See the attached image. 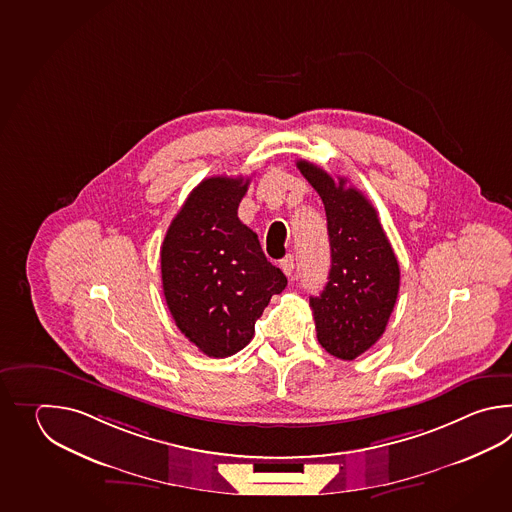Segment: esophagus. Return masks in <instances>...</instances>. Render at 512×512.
Returning a JSON list of instances; mask_svg holds the SVG:
<instances>
[{
	"label": "esophagus",
	"instance_id": "1",
	"mask_svg": "<svg viewBox=\"0 0 512 512\" xmlns=\"http://www.w3.org/2000/svg\"><path fill=\"white\" fill-rule=\"evenodd\" d=\"M280 267H282V271L287 274V276H293L294 272V258L293 256H287V258H283L280 261Z\"/></svg>",
	"mask_w": 512,
	"mask_h": 512
}]
</instances>
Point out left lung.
<instances>
[{
	"instance_id": "8db88e82",
	"label": "left lung",
	"mask_w": 512,
	"mask_h": 512,
	"mask_svg": "<svg viewBox=\"0 0 512 512\" xmlns=\"http://www.w3.org/2000/svg\"><path fill=\"white\" fill-rule=\"evenodd\" d=\"M298 170L322 197L331 245V269L320 296L311 298L316 338L333 357L357 359L382 337L397 302L401 271L377 210L346 179L298 161Z\"/></svg>"
}]
</instances>
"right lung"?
Listing matches in <instances>:
<instances>
[{
  "label": "right lung",
  "mask_w": 512,
  "mask_h": 512,
  "mask_svg": "<svg viewBox=\"0 0 512 512\" xmlns=\"http://www.w3.org/2000/svg\"><path fill=\"white\" fill-rule=\"evenodd\" d=\"M249 181L216 175L201 181L172 219L161 247L166 305L208 357L238 353L287 278L265 258L256 232L238 218Z\"/></svg>",
  "instance_id": "obj_1"
}]
</instances>
